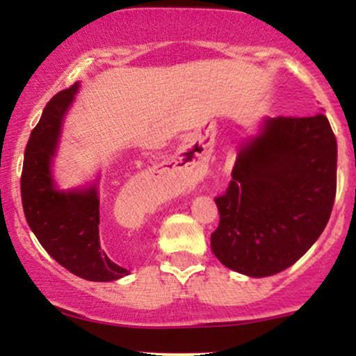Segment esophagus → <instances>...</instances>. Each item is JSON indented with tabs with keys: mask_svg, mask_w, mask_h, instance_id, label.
<instances>
[{
	"mask_svg": "<svg viewBox=\"0 0 356 356\" xmlns=\"http://www.w3.org/2000/svg\"><path fill=\"white\" fill-rule=\"evenodd\" d=\"M206 169V157L201 154H195L194 157L189 152L181 150L174 157V164L170 169H165L161 172V179L170 186H186V184L195 182L204 174Z\"/></svg>",
	"mask_w": 356,
	"mask_h": 356,
	"instance_id": "esophagus-1",
	"label": "esophagus"
}]
</instances>
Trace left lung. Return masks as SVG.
Instances as JSON below:
<instances>
[{
  "instance_id": "8db88e82",
  "label": "left lung",
  "mask_w": 356,
  "mask_h": 356,
  "mask_svg": "<svg viewBox=\"0 0 356 356\" xmlns=\"http://www.w3.org/2000/svg\"><path fill=\"white\" fill-rule=\"evenodd\" d=\"M337 194V138L323 113L264 117L239 145L211 249L226 268L266 277L316 243Z\"/></svg>"
}]
</instances>
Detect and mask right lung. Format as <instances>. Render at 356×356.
I'll list each match as a JSON object with an SVG mask.
<instances>
[{"label":"right lung","instance_id":"obj_1","mask_svg":"<svg viewBox=\"0 0 356 356\" xmlns=\"http://www.w3.org/2000/svg\"><path fill=\"white\" fill-rule=\"evenodd\" d=\"M79 88L76 81L56 93L31 132L22 174L23 211L30 229L56 263L87 281L107 283L130 271L113 263L100 248V175L85 186L61 189L53 174L65 118Z\"/></svg>","mask_w":356,"mask_h":356}]
</instances>
